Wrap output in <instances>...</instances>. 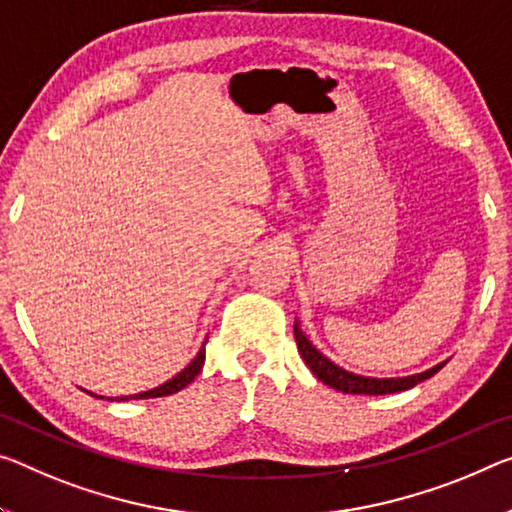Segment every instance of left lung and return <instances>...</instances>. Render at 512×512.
Listing matches in <instances>:
<instances>
[{"label": "left lung", "mask_w": 512, "mask_h": 512, "mask_svg": "<svg viewBox=\"0 0 512 512\" xmlns=\"http://www.w3.org/2000/svg\"><path fill=\"white\" fill-rule=\"evenodd\" d=\"M294 335H296V344H298V353L303 362L310 367L321 383H326L328 387L337 389V392L344 394H369V396H380V394H394V392H405V389L415 387L419 383H424L431 376H435L446 362L435 364V367L421 371V373H412V376H403V378H371V376H360V373L346 371L344 367H339L332 360H328L319 348H316L303 330H300V323L296 319L294 323Z\"/></svg>", "instance_id": "1"}]
</instances>
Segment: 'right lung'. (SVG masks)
Instances as JSON below:
<instances>
[{
    "mask_svg": "<svg viewBox=\"0 0 512 512\" xmlns=\"http://www.w3.org/2000/svg\"><path fill=\"white\" fill-rule=\"evenodd\" d=\"M205 344H207V339H205V342H202V346H200V351H198L196 358H193L189 364H186V367H184L180 373H175L173 378L166 380V383H161V385H157V387H152V389H148V392L129 394V396H116V399H113V396H111L109 401L157 399V396H170V394L180 392V389H184L186 385H189V383H193V380H196V376H198L200 369H202V364H205ZM84 392H86V389H84ZM86 394L97 396V394H93V392H86ZM97 399H104V396H97Z\"/></svg>",
    "mask_w": 512,
    "mask_h": 512,
    "instance_id": "add662e5",
    "label": "right lung"
}]
</instances>
